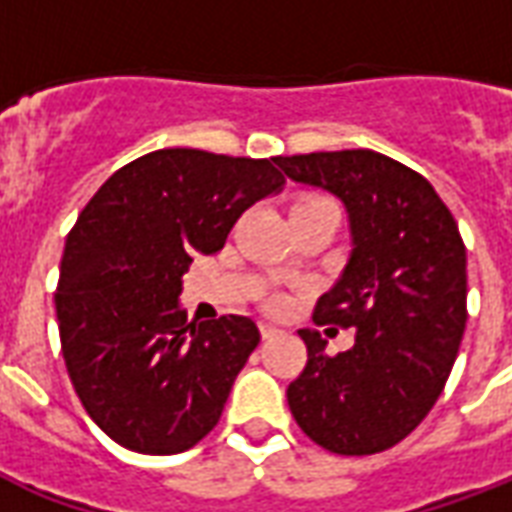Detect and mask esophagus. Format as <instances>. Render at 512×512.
<instances>
[{
    "label": "esophagus",
    "instance_id": "esophagus-1",
    "mask_svg": "<svg viewBox=\"0 0 512 512\" xmlns=\"http://www.w3.org/2000/svg\"><path fill=\"white\" fill-rule=\"evenodd\" d=\"M260 334H263V340H271V337H277L279 329L271 323H260Z\"/></svg>",
    "mask_w": 512,
    "mask_h": 512
}]
</instances>
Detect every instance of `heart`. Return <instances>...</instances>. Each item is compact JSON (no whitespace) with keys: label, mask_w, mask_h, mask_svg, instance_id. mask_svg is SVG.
Listing matches in <instances>:
<instances>
[{"label":"heart","mask_w":512,"mask_h":512,"mask_svg":"<svg viewBox=\"0 0 512 512\" xmlns=\"http://www.w3.org/2000/svg\"><path fill=\"white\" fill-rule=\"evenodd\" d=\"M301 202H326V197H304V200H299V205ZM271 307H282V299L271 301Z\"/></svg>","instance_id":"1"}]
</instances>
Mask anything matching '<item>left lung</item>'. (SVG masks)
Returning a JSON list of instances; mask_svg holds the SVG:
<instances>
[{"label":"left lung","instance_id":"left-lung-1","mask_svg":"<svg viewBox=\"0 0 512 512\" xmlns=\"http://www.w3.org/2000/svg\"><path fill=\"white\" fill-rule=\"evenodd\" d=\"M296 183L340 197L351 257L312 321L356 329L354 348L326 354L301 329L307 365L288 386L299 428L323 450L373 455L428 417L466 329V246L436 189L376 150L277 156Z\"/></svg>","mask_w":512,"mask_h":512}]
</instances>
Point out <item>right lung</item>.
<instances>
[{"label":"right lung","mask_w":512,"mask_h":512,"mask_svg":"<svg viewBox=\"0 0 512 512\" xmlns=\"http://www.w3.org/2000/svg\"><path fill=\"white\" fill-rule=\"evenodd\" d=\"M277 158L167 147L120 167L65 241L57 323L68 376L106 436L175 455L222 417L235 376L260 343L252 318L186 321L183 274L216 255L238 216L282 189Z\"/></svg>","instance_id":"obj_1"}]
</instances>
